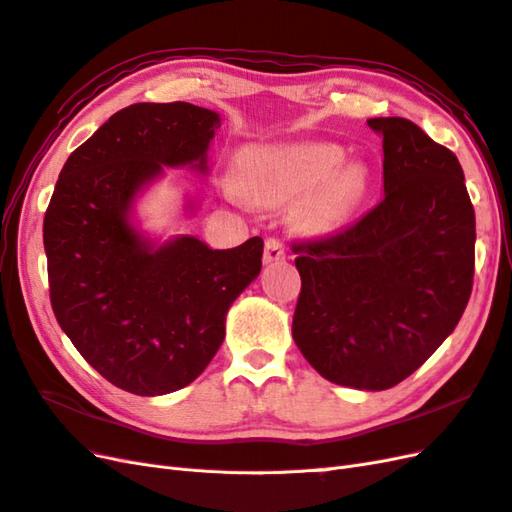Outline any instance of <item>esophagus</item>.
<instances>
[{"label": "esophagus", "instance_id": "1", "mask_svg": "<svg viewBox=\"0 0 512 512\" xmlns=\"http://www.w3.org/2000/svg\"><path fill=\"white\" fill-rule=\"evenodd\" d=\"M284 258H286V245L277 237H269L265 243V262H280Z\"/></svg>", "mask_w": 512, "mask_h": 512}]
</instances>
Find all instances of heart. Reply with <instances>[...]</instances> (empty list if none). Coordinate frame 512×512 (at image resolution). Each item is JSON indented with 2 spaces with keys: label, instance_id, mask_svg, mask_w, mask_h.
<instances>
[{
  "label": "heart",
  "instance_id": "heart-1",
  "mask_svg": "<svg viewBox=\"0 0 512 512\" xmlns=\"http://www.w3.org/2000/svg\"><path fill=\"white\" fill-rule=\"evenodd\" d=\"M342 162L344 151L324 143L252 147L239 160V185L267 200L305 194L303 224L329 230L348 218L367 190L363 166ZM230 192H237V185H230Z\"/></svg>",
  "mask_w": 512,
  "mask_h": 512
}]
</instances>
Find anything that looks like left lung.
<instances>
[{"mask_svg": "<svg viewBox=\"0 0 512 512\" xmlns=\"http://www.w3.org/2000/svg\"><path fill=\"white\" fill-rule=\"evenodd\" d=\"M382 134L384 198L331 237L294 241L301 292L292 337L322 378L384 391L440 348L474 282L476 220L463 170L404 117Z\"/></svg>", "mask_w": 512, "mask_h": 512, "instance_id": "obj_1", "label": "left lung"}]
</instances>
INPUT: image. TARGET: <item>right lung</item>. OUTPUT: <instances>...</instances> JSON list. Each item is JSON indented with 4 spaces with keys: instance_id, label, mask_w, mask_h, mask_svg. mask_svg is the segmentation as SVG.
I'll return each instance as SVG.
<instances>
[{
    "instance_id": "add662e5",
    "label": "right lung",
    "mask_w": 512,
    "mask_h": 512,
    "mask_svg": "<svg viewBox=\"0 0 512 512\" xmlns=\"http://www.w3.org/2000/svg\"><path fill=\"white\" fill-rule=\"evenodd\" d=\"M220 117L190 102L121 108L64 164L44 213L59 327L102 378L141 395L196 380L224 342L228 307L262 267L260 237L211 250L179 237L151 250L128 224L136 190L162 166L198 162Z\"/></svg>"
}]
</instances>
